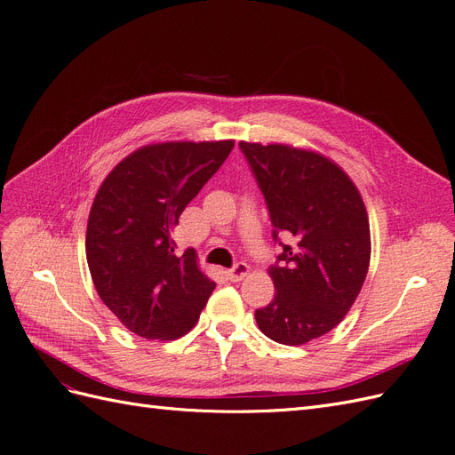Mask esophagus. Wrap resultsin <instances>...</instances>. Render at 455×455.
I'll return each mask as SVG.
<instances>
[{
	"instance_id": "34e87169",
	"label": "esophagus",
	"mask_w": 455,
	"mask_h": 455,
	"mask_svg": "<svg viewBox=\"0 0 455 455\" xmlns=\"http://www.w3.org/2000/svg\"><path fill=\"white\" fill-rule=\"evenodd\" d=\"M246 273H249V266H246L244 261H239V264L228 269V277H229V281L237 283V281H243V277H246Z\"/></svg>"
}]
</instances>
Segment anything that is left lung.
<instances>
[{
    "instance_id": "8db88e82",
    "label": "left lung",
    "mask_w": 455,
    "mask_h": 455,
    "mask_svg": "<svg viewBox=\"0 0 455 455\" xmlns=\"http://www.w3.org/2000/svg\"><path fill=\"white\" fill-rule=\"evenodd\" d=\"M264 194L273 241L275 298L256 309L261 332L301 346L341 323L370 264V226L359 189L336 163L284 144L239 142ZM289 241L283 243L280 235Z\"/></svg>"
}]
</instances>
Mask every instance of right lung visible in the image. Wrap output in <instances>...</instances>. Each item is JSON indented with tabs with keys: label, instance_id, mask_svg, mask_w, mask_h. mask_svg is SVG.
Instances as JSON below:
<instances>
[{
	"label": "right lung",
	"instance_id": "obj_1",
	"mask_svg": "<svg viewBox=\"0 0 455 455\" xmlns=\"http://www.w3.org/2000/svg\"><path fill=\"white\" fill-rule=\"evenodd\" d=\"M233 140L151 144L123 159L94 197L85 251L100 299L146 339L188 334L212 294L194 249L172 231L188 203L222 167Z\"/></svg>",
	"mask_w": 455,
	"mask_h": 455
}]
</instances>
